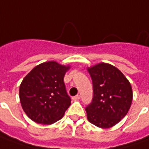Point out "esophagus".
<instances>
[{
  "label": "esophagus",
  "instance_id": "34e87169",
  "mask_svg": "<svg viewBox=\"0 0 149 149\" xmlns=\"http://www.w3.org/2000/svg\"><path fill=\"white\" fill-rule=\"evenodd\" d=\"M80 98H81V96H80L79 94H77V95H76V96L72 97V99L73 100H79Z\"/></svg>",
  "mask_w": 149,
  "mask_h": 149
}]
</instances>
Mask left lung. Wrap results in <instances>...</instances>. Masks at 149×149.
Returning <instances> with one entry per match:
<instances>
[{
  "label": "left lung",
  "mask_w": 149,
  "mask_h": 149,
  "mask_svg": "<svg viewBox=\"0 0 149 149\" xmlns=\"http://www.w3.org/2000/svg\"><path fill=\"white\" fill-rule=\"evenodd\" d=\"M92 78L93 97L85 108L87 118L100 128H110L127 114L132 102V89L119 69L107 63L87 68Z\"/></svg>",
  "instance_id": "obj_1"
}]
</instances>
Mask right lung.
<instances>
[{"mask_svg": "<svg viewBox=\"0 0 149 149\" xmlns=\"http://www.w3.org/2000/svg\"><path fill=\"white\" fill-rule=\"evenodd\" d=\"M70 65L47 61L35 66L19 87L24 112L32 121L50 125L60 120L71 105L64 83Z\"/></svg>", "mask_w": 149, "mask_h": 149, "instance_id": "add662e5", "label": "right lung"}]
</instances>
